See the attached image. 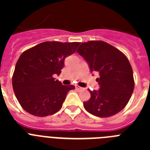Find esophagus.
Wrapping results in <instances>:
<instances>
[{
	"instance_id": "1",
	"label": "esophagus",
	"mask_w": 150,
	"mask_h": 150,
	"mask_svg": "<svg viewBox=\"0 0 150 150\" xmlns=\"http://www.w3.org/2000/svg\"><path fill=\"white\" fill-rule=\"evenodd\" d=\"M76 89L78 90V91H81V90L83 89V88H82V87L78 86H76Z\"/></svg>"
}]
</instances>
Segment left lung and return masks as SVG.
Here are the masks:
<instances>
[{
  "label": "left lung",
  "instance_id": "1",
  "mask_svg": "<svg viewBox=\"0 0 150 150\" xmlns=\"http://www.w3.org/2000/svg\"><path fill=\"white\" fill-rule=\"evenodd\" d=\"M89 65L91 72H98L100 88L91 91V98L83 103L89 113L110 117L124 109L134 88L133 71L129 61L121 51L101 40L83 43L76 50Z\"/></svg>",
  "mask_w": 150,
  "mask_h": 150
}]
</instances>
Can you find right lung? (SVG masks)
Wrapping results in <instances>:
<instances>
[{
	"label": "right lung",
	"mask_w": 150,
	"mask_h": 150,
	"mask_svg": "<svg viewBox=\"0 0 150 150\" xmlns=\"http://www.w3.org/2000/svg\"><path fill=\"white\" fill-rule=\"evenodd\" d=\"M78 42L46 41L26 50L17 61L13 88L18 103L35 116H50L62 108L74 86H63L54 76L62 72L64 59L76 52Z\"/></svg>",
	"instance_id": "add662e5"
}]
</instances>
